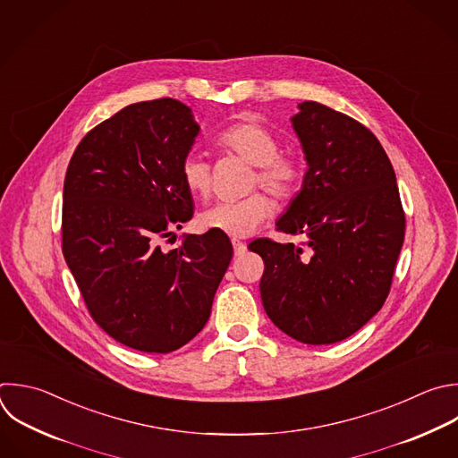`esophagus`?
<instances>
[{
	"label": "esophagus",
	"instance_id": "obj_1",
	"mask_svg": "<svg viewBox=\"0 0 458 458\" xmlns=\"http://www.w3.org/2000/svg\"><path fill=\"white\" fill-rule=\"evenodd\" d=\"M232 246H233V251H235V255H242V253L246 251V244H244L242 241H237V239H233V241H232Z\"/></svg>",
	"mask_w": 458,
	"mask_h": 458
}]
</instances>
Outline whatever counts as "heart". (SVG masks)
Listing matches in <instances>:
<instances>
[{
  "label": "heart",
  "instance_id": "b5f03b06",
  "mask_svg": "<svg viewBox=\"0 0 458 458\" xmlns=\"http://www.w3.org/2000/svg\"><path fill=\"white\" fill-rule=\"evenodd\" d=\"M217 147L255 165L250 187L260 185L278 199L296 194L301 182V164L289 155H280L278 140L271 131L255 122H241L226 127L217 136ZM182 182L194 196L207 198L212 191V167L198 155H187L182 162ZM273 212L264 194H250L233 201H221L203 210L198 217L201 228L221 232L228 237L251 235Z\"/></svg>",
  "mask_w": 458,
  "mask_h": 458
}]
</instances>
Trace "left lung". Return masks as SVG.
<instances>
[{
    "instance_id": "left-lung-1",
    "label": "left lung",
    "mask_w": 458,
    "mask_h": 458,
    "mask_svg": "<svg viewBox=\"0 0 458 458\" xmlns=\"http://www.w3.org/2000/svg\"><path fill=\"white\" fill-rule=\"evenodd\" d=\"M291 118L308 162L301 191L276 221L293 242L257 239L260 298L269 320L308 345L342 342L388 296L404 241L395 173L379 140L358 120L306 100Z\"/></svg>"
}]
</instances>
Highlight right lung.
I'll use <instances>...</instances> for the list:
<instances>
[{"instance_id": "obj_1", "label": "right lung", "mask_w": 458, "mask_h": 458, "mask_svg": "<svg viewBox=\"0 0 458 458\" xmlns=\"http://www.w3.org/2000/svg\"><path fill=\"white\" fill-rule=\"evenodd\" d=\"M199 132L174 98L131 104L77 145L63 191V253L91 318L116 342L167 354L208 322L233 250L221 232L160 241L194 214L182 162Z\"/></svg>"}]
</instances>
